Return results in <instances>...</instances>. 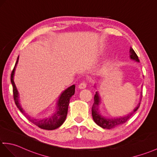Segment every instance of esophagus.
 Masks as SVG:
<instances>
[{"label":"esophagus","mask_w":157,"mask_h":157,"mask_svg":"<svg viewBox=\"0 0 157 157\" xmlns=\"http://www.w3.org/2000/svg\"><path fill=\"white\" fill-rule=\"evenodd\" d=\"M86 86H87L86 83L84 82H83L81 83H79V86H78V87L79 89H84L86 87Z\"/></svg>","instance_id":"obj_1"}]
</instances>
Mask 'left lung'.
<instances>
[{"label":"left lung","mask_w":157,"mask_h":157,"mask_svg":"<svg viewBox=\"0 0 157 157\" xmlns=\"http://www.w3.org/2000/svg\"><path fill=\"white\" fill-rule=\"evenodd\" d=\"M130 57L132 60L135 61L136 62H139V59H138V57L137 55L136 54L135 52L133 50L132 47H130ZM96 87V86H95ZM140 102L136 105V107L134 109V110L128 113V114H126L124 116H120V117H116V118H108V117H105L103 115L101 114V113L99 110V105L101 104V97L100 96V94L98 92H96L95 96H94V104L92 108V114L94 121L95 122L98 126H100L102 128L105 129H111L114 128V127L118 126L119 125H121L122 124L125 123L127 120H128L132 115L135 112L138 108L140 106V101L142 99V94H140Z\"/></svg>","instance_id":"obj_1"}]
</instances>
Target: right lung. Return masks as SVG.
Instances as JSON below:
<instances>
[{"label":"right lung","instance_id":"add662e5","mask_svg":"<svg viewBox=\"0 0 157 157\" xmlns=\"http://www.w3.org/2000/svg\"><path fill=\"white\" fill-rule=\"evenodd\" d=\"M18 61H19V57L17 58L15 65H14L13 70L11 73V76H10V81H11L13 89V98L14 102H15L17 108L19 109V110L23 113L25 116V117L29 121L39 127L40 128L52 130L59 128V127L63 124V122H65V118H66L68 110V105L69 104H70V100L71 97L74 96L75 94V85H72L71 86L67 87L66 90H65L60 94L56 103V111L53 112V114L43 118H32L30 116L27 115L25 113L24 109L22 108L19 102V93L18 92L16 85L14 82V71H15Z\"/></svg>","mask_w":157,"mask_h":157}]
</instances>
